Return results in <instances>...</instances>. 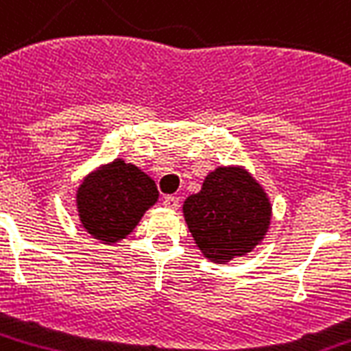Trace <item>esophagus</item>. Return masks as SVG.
Wrapping results in <instances>:
<instances>
[{"instance_id":"34e87169","label":"esophagus","mask_w":351,"mask_h":351,"mask_svg":"<svg viewBox=\"0 0 351 351\" xmlns=\"http://www.w3.org/2000/svg\"><path fill=\"white\" fill-rule=\"evenodd\" d=\"M164 206L169 208V210H176L180 206V199L175 197V195H167V197H164Z\"/></svg>"}]
</instances>
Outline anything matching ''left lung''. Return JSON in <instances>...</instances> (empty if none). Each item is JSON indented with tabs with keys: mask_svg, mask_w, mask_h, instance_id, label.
Listing matches in <instances>:
<instances>
[{
	"mask_svg": "<svg viewBox=\"0 0 351 351\" xmlns=\"http://www.w3.org/2000/svg\"><path fill=\"white\" fill-rule=\"evenodd\" d=\"M271 213L263 187L239 167H217L206 176L199 193L184 202L187 228L215 263L250 252L267 234Z\"/></svg>",
	"mask_w": 351,
	"mask_h": 351,
	"instance_id": "left-lung-1",
	"label": "left lung"
}]
</instances>
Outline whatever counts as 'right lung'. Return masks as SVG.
Listing matches in <instances>:
<instances>
[{
	"label": "right lung",
	"mask_w": 351,
	"mask_h": 351,
	"mask_svg": "<svg viewBox=\"0 0 351 351\" xmlns=\"http://www.w3.org/2000/svg\"><path fill=\"white\" fill-rule=\"evenodd\" d=\"M156 200L158 189L151 176L116 160L80 184L77 210L88 234L110 245L127 237Z\"/></svg>",
	"instance_id": "add662e5"
}]
</instances>
